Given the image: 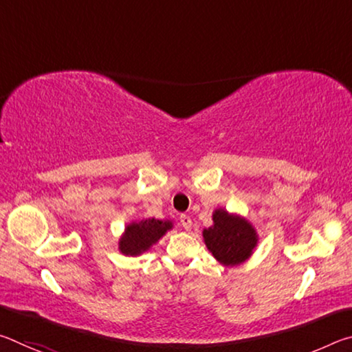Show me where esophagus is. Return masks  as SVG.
<instances>
[{"mask_svg": "<svg viewBox=\"0 0 352 352\" xmlns=\"http://www.w3.org/2000/svg\"><path fill=\"white\" fill-rule=\"evenodd\" d=\"M180 223L184 230H189L192 226V219H190L188 214H182L180 216Z\"/></svg>", "mask_w": 352, "mask_h": 352, "instance_id": "1", "label": "esophagus"}]
</instances>
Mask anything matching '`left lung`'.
Segmentation results:
<instances>
[{
  "label": "left lung",
  "mask_w": 352,
  "mask_h": 352,
  "mask_svg": "<svg viewBox=\"0 0 352 352\" xmlns=\"http://www.w3.org/2000/svg\"><path fill=\"white\" fill-rule=\"evenodd\" d=\"M212 226L204 230V239L220 264L239 265L252 256L258 245V233L247 219L219 208L212 214Z\"/></svg>",
  "instance_id": "left-lung-1"
}]
</instances>
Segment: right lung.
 <instances>
[{
	"mask_svg": "<svg viewBox=\"0 0 352 352\" xmlns=\"http://www.w3.org/2000/svg\"><path fill=\"white\" fill-rule=\"evenodd\" d=\"M172 226L170 220L158 219H142L129 223L119 239V252L126 256H140L162 239Z\"/></svg>",
	"mask_w": 352,
	"mask_h": 352,
	"instance_id": "1",
	"label": "right lung"
}]
</instances>
